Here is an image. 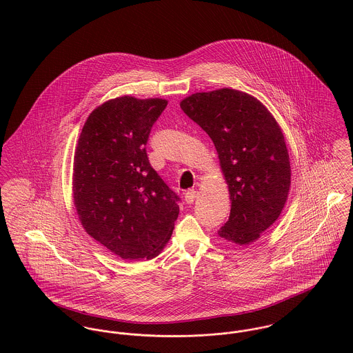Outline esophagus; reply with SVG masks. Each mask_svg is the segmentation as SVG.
<instances>
[{"instance_id":"1","label":"esophagus","mask_w":353,"mask_h":353,"mask_svg":"<svg viewBox=\"0 0 353 353\" xmlns=\"http://www.w3.org/2000/svg\"><path fill=\"white\" fill-rule=\"evenodd\" d=\"M197 197V192L194 189H189L186 193H185V201L188 203H193L194 200Z\"/></svg>"}]
</instances>
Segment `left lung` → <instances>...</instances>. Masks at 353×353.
Wrapping results in <instances>:
<instances>
[{"mask_svg":"<svg viewBox=\"0 0 353 353\" xmlns=\"http://www.w3.org/2000/svg\"><path fill=\"white\" fill-rule=\"evenodd\" d=\"M181 108L212 139L228 183L231 213L219 235L238 245L258 239L279 219L291 186L281 129L255 98L230 88L194 94Z\"/></svg>","mask_w":353,"mask_h":353,"instance_id":"1","label":"left lung"}]
</instances>
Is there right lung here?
Wrapping results in <instances>:
<instances>
[{"label": "right lung", "mask_w": 353, "mask_h": 353, "mask_svg": "<svg viewBox=\"0 0 353 353\" xmlns=\"http://www.w3.org/2000/svg\"><path fill=\"white\" fill-rule=\"evenodd\" d=\"M164 99L122 97L95 108L79 139L73 197L85 231L129 261L151 259L168 242L181 199L152 168L147 143Z\"/></svg>", "instance_id": "add662e5"}]
</instances>
